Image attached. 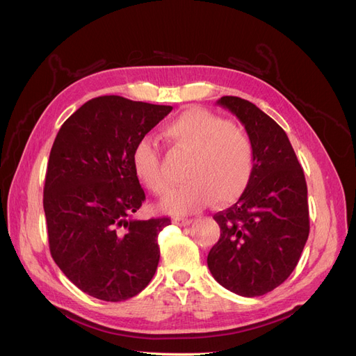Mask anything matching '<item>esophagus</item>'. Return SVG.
<instances>
[{"label":"esophagus","instance_id":"34e87169","mask_svg":"<svg viewBox=\"0 0 356 356\" xmlns=\"http://www.w3.org/2000/svg\"><path fill=\"white\" fill-rule=\"evenodd\" d=\"M193 222V220L191 218H181V217H175L174 218V224H177V225H190Z\"/></svg>","mask_w":356,"mask_h":356}]
</instances>
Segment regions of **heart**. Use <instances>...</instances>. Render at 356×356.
Segmentation results:
<instances>
[{
	"instance_id": "heart-1",
	"label": "heart",
	"mask_w": 356,
	"mask_h": 356,
	"mask_svg": "<svg viewBox=\"0 0 356 356\" xmlns=\"http://www.w3.org/2000/svg\"><path fill=\"white\" fill-rule=\"evenodd\" d=\"M163 135L190 154L184 168L187 181L161 202L165 211L184 215L199 211L209 199L222 204L242 196L254 172V144L245 129L208 110L190 108L169 122ZM132 160L138 179L154 195H165L169 181L154 141L141 139Z\"/></svg>"
}]
</instances>
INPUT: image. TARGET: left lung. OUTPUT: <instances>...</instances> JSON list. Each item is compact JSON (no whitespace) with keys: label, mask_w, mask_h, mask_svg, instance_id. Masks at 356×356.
I'll return each mask as SVG.
<instances>
[{"label":"left lung","mask_w":356,"mask_h":356,"mask_svg":"<svg viewBox=\"0 0 356 356\" xmlns=\"http://www.w3.org/2000/svg\"><path fill=\"white\" fill-rule=\"evenodd\" d=\"M218 104L245 126L254 172L233 207L213 215L220 239L208 254L215 281L242 297L270 293L296 268L309 236L305 172L284 129L252 102L222 96Z\"/></svg>","instance_id":"left-lung-1"}]
</instances>
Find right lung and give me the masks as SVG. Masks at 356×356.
I'll return each mask as SVG.
<instances>
[{"label": "right lung", "mask_w": 356, "mask_h": 356, "mask_svg": "<svg viewBox=\"0 0 356 356\" xmlns=\"http://www.w3.org/2000/svg\"><path fill=\"white\" fill-rule=\"evenodd\" d=\"M170 111V105L99 96L67 118L53 143L42 196L50 254L95 298L135 297L157 270V236L170 218H132L145 200L132 159L135 145Z\"/></svg>", "instance_id": "right-lung-1"}]
</instances>
